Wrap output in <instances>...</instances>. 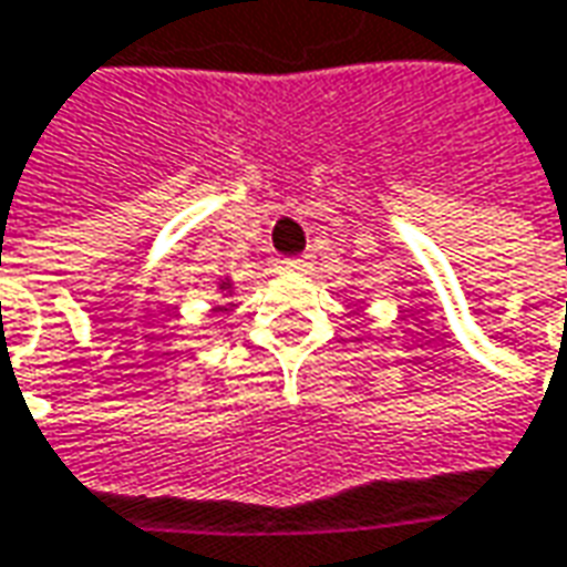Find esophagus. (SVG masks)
Segmentation results:
<instances>
[{"label":"esophagus","mask_w":567,"mask_h":567,"mask_svg":"<svg viewBox=\"0 0 567 567\" xmlns=\"http://www.w3.org/2000/svg\"><path fill=\"white\" fill-rule=\"evenodd\" d=\"M282 267L291 269V272H303V269L310 267V254H300V257H285Z\"/></svg>","instance_id":"1"}]
</instances>
